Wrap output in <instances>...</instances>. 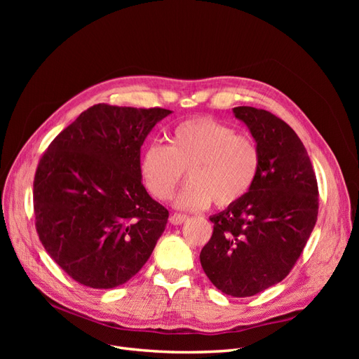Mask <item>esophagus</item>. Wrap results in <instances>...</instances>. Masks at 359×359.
<instances>
[{
  "mask_svg": "<svg viewBox=\"0 0 359 359\" xmlns=\"http://www.w3.org/2000/svg\"><path fill=\"white\" fill-rule=\"evenodd\" d=\"M189 219V217L187 215H184V214H172L170 217H169V222L172 223V224H182L184 222H186Z\"/></svg>",
  "mask_w": 359,
  "mask_h": 359,
  "instance_id": "obj_1",
  "label": "esophagus"
}]
</instances>
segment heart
Listing matches in <instances>:
<instances>
[{
    "label": "heart",
    "instance_id": "obj_1",
    "mask_svg": "<svg viewBox=\"0 0 359 359\" xmlns=\"http://www.w3.org/2000/svg\"><path fill=\"white\" fill-rule=\"evenodd\" d=\"M260 165L255 140L210 116L190 118L169 133V145L153 142L144 148L139 172L148 191L168 201L182 181H190L175 199L177 208L201 210L211 202L227 208L245 198Z\"/></svg>",
    "mask_w": 359,
    "mask_h": 359
}]
</instances>
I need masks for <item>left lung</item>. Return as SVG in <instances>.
I'll return each instance as SVG.
<instances>
[{
    "instance_id": "8db88e82",
    "label": "left lung",
    "mask_w": 359,
    "mask_h": 359,
    "mask_svg": "<svg viewBox=\"0 0 359 359\" xmlns=\"http://www.w3.org/2000/svg\"><path fill=\"white\" fill-rule=\"evenodd\" d=\"M260 156L245 198L219 214L201 265L226 295L253 297L283 280L318 220L319 190L306 147L283 119L252 106L233 107Z\"/></svg>"
}]
</instances>
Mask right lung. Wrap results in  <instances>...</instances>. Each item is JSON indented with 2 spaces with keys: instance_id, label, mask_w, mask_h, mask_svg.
Instances as JSON below:
<instances>
[{
  "instance_id": "1",
  "label": "right lung",
  "mask_w": 359,
  "mask_h": 359,
  "mask_svg": "<svg viewBox=\"0 0 359 359\" xmlns=\"http://www.w3.org/2000/svg\"><path fill=\"white\" fill-rule=\"evenodd\" d=\"M170 114L99 103L52 140L34 175L40 241L78 283L112 289L145 265L169 211L147 193L140 147Z\"/></svg>"
}]
</instances>
